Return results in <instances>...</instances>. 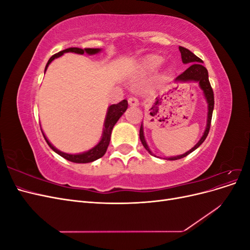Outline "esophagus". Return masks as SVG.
Masks as SVG:
<instances>
[{
	"label": "esophagus",
	"mask_w": 250,
	"mask_h": 250,
	"mask_svg": "<svg viewBox=\"0 0 250 250\" xmlns=\"http://www.w3.org/2000/svg\"><path fill=\"white\" fill-rule=\"evenodd\" d=\"M128 103H129L130 106H138V105H139L138 98L129 97V98H128Z\"/></svg>",
	"instance_id": "obj_1"
}]
</instances>
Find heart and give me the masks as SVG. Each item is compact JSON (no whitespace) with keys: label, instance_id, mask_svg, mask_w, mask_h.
<instances>
[{"label":"heart","instance_id":"obj_1","mask_svg":"<svg viewBox=\"0 0 250 250\" xmlns=\"http://www.w3.org/2000/svg\"><path fill=\"white\" fill-rule=\"evenodd\" d=\"M157 63V62H153V64H156Z\"/></svg>","mask_w":250,"mask_h":250}]
</instances>
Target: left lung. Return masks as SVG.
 Returning a JSON list of instances; mask_svg holds the SVG:
<instances>
[{"instance_id": "1", "label": "left lung", "mask_w": 250, "mask_h": 250, "mask_svg": "<svg viewBox=\"0 0 250 250\" xmlns=\"http://www.w3.org/2000/svg\"><path fill=\"white\" fill-rule=\"evenodd\" d=\"M179 51L181 53V59H183V62L185 64H188V69L181 73L180 75L175 78V82H188V81H195L199 83V86L201 87V89L203 90L204 97H206L207 102H208V122H207V128L204 130V133L201 137V139L199 140V142L196 144V145L191 149L188 150V152L181 154V155H177V156H173V157H168L169 161H175V160H180L187 155L190 154L191 152L195 149H197L201 144L204 142V140L207 139L208 131H209V127H210V122H211V116H213V110H214V92L213 88L210 86V83L208 80V70L202 65L201 62H203L202 60L196 56L194 53H192L190 50H188L184 47H179ZM140 140L143 144V146L145 147V149L148 151V152L151 155H154L152 152H151L147 143L145 141V137H144V131H143V126H141L140 128ZM167 160V158H166Z\"/></svg>"}]
</instances>
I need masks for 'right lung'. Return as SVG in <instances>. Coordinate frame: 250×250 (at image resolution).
<instances>
[{
	"instance_id": "add662e5",
	"label": "right lung",
	"mask_w": 250,
	"mask_h": 250,
	"mask_svg": "<svg viewBox=\"0 0 250 250\" xmlns=\"http://www.w3.org/2000/svg\"><path fill=\"white\" fill-rule=\"evenodd\" d=\"M101 50L100 49H92V48H86V49H80V48H69V49H65L60 51L56 54L53 55L50 59L49 62L46 65V69H44V72H46L48 65L52 62V60H54L55 58L62 56L63 53H67V52H74V53H77V54H84V53H87L89 55H94L97 54V53H99ZM128 107V102L127 100H123L119 102L118 104H112L108 107L107 110V115L106 118H105V122H104V128H103V133H102V138L101 141L98 143V145H96L94 148H92L90 150L86 151V152H83V153H79V154H69V153H64L62 152V151H59L58 149H56L54 146L52 145V144L48 141V139L46 138V135L43 133V138L46 140V142L48 143V145L50 146V148L55 151L57 154H59L60 156H62L65 160L73 162V163H77V164H86V163H92L98 158L102 157L105 152H106L107 147L109 145V142H110V135H111V130L115 124L118 122V120L122 117L123 113L126 111Z\"/></svg>"
}]
</instances>
